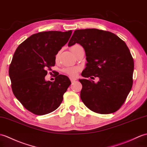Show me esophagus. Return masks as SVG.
Wrapping results in <instances>:
<instances>
[{"label":"esophagus","instance_id":"34e87169","mask_svg":"<svg viewBox=\"0 0 147 147\" xmlns=\"http://www.w3.org/2000/svg\"><path fill=\"white\" fill-rule=\"evenodd\" d=\"M70 80L71 81V83H74V82L76 80V79H75V78H70Z\"/></svg>","mask_w":147,"mask_h":147}]
</instances>
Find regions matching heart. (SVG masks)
Segmentation results:
<instances>
[{
	"instance_id": "obj_1",
	"label": "heart",
	"mask_w": 147,
	"mask_h": 147,
	"mask_svg": "<svg viewBox=\"0 0 147 147\" xmlns=\"http://www.w3.org/2000/svg\"><path fill=\"white\" fill-rule=\"evenodd\" d=\"M80 47H82L79 44H74L73 46H71V50L72 51V53L74 52L75 50H76L78 48H80ZM59 52H58L56 55V59H57V58L59 57ZM63 72L64 73H66L68 75H69L71 77H76L78 74V72L79 71V68H78L76 67H66L63 69Z\"/></svg>"
}]
</instances>
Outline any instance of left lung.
<instances>
[{
	"label": "left lung",
	"instance_id": "8db88e82",
	"mask_svg": "<svg viewBox=\"0 0 147 147\" xmlns=\"http://www.w3.org/2000/svg\"><path fill=\"white\" fill-rule=\"evenodd\" d=\"M76 43L83 46L88 62L82 76L100 79L96 83L79 80L82 101L97 113L117 111L133 85L134 61L127 44L115 34L97 29L75 30L68 46Z\"/></svg>",
	"mask_w": 147,
	"mask_h": 147
}]
</instances>
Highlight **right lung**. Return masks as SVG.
<instances>
[{
    "label": "right lung",
    "instance_id": "obj_1",
    "mask_svg": "<svg viewBox=\"0 0 147 147\" xmlns=\"http://www.w3.org/2000/svg\"><path fill=\"white\" fill-rule=\"evenodd\" d=\"M72 30L34 34L16 50L9 74L13 93L27 110L44 115L56 110L71 84L66 76L46 81L47 69L55 65L56 55L69 40Z\"/></svg>",
    "mask_w": 147,
    "mask_h": 147
}]
</instances>
